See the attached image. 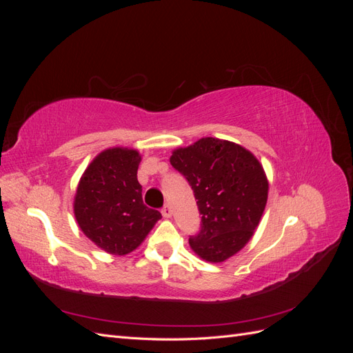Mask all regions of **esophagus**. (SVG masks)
<instances>
[{
  "label": "esophagus",
  "mask_w": 353,
  "mask_h": 353,
  "mask_svg": "<svg viewBox=\"0 0 353 353\" xmlns=\"http://www.w3.org/2000/svg\"><path fill=\"white\" fill-rule=\"evenodd\" d=\"M162 215H163V218H170V216H172V209H170L169 205H165L162 208Z\"/></svg>",
  "instance_id": "esophagus-1"
}]
</instances>
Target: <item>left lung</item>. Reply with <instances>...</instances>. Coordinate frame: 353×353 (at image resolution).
<instances>
[{
	"label": "left lung",
	"mask_w": 353,
	"mask_h": 353,
	"mask_svg": "<svg viewBox=\"0 0 353 353\" xmlns=\"http://www.w3.org/2000/svg\"><path fill=\"white\" fill-rule=\"evenodd\" d=\"M169 160L193 188L201 215L191 250L206 262H225L250 241L263 215L270 184L262 163L243 145L213 137L175 148Z\"/></svg>",
	"instance_id": "8db88e82"
}]
</instances>
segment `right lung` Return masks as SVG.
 <instances>
[{
    "label": "right lung",
    "mask_w": 353,
    "mask_h": 353,
    "mask_svg": "<svg viewBox=\"0 0 353 353\" xmlns=\"http://www.w3.org/2000/svg\"><path fill=\"white\" fill-rule=\"evenodd\" d=\"M140 162L135 148H105L85 169L74 193L73 213L81 231L114 256L135 250L162 218L143 203L137 179Z\"/></svg>",
    "instance_id": "add662e5"
}]
</instances>
